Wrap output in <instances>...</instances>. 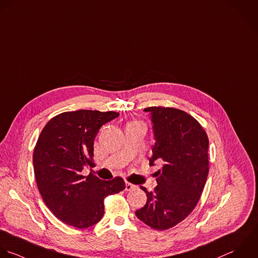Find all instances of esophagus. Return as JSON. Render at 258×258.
<instances>
[{"label": "esophagus", "mask_w": 258, "mask_h": 258, "mask_svg": "<svg viewBox=\"0 0 258 258\" xmlns=\"http://www.w3.org/2000/svg\"><path fill=\"white\" fill-rule=\"evenodd\" d=\"M135 188H136V185H134V184H132V183H128V182L125 183V190H126V191H132V190L135 189Z\"/></svg>", "instance_id": "esophagus-1"}]
</instances>
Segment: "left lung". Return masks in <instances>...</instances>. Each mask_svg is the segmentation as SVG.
Wrapping results in <instances>:
<instances>
[{
    "label": "left lung",
    "mask_w": 258,
    "mask_h": 258,
    "mask_svg": "<svg viewBox=\"0 0 258 258\" xmlns=\"http://www.w3.org/2000/svg\"><path fill=\"white\" fill-rule=\"evenodd\" d=\"M151 113L155 146L150 165L161 163L155 175L157 187L147 194L146 205L136 211L137 217L148 226L166 230L183 221L196 207L209 173L207 134L187 112L152 106Z\"/></svg>",
    "instance_id": "obj_1"
}]
</instances>
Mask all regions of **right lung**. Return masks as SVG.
<instances>
[{"label":"right lung","instance_id":"1","mask_svg":"<svg viewBox=\"0 0 258 258\" xmlns=\"http://www.w3.org/2000/svg\"><path fill=\"white\" fill-rule=\"evenodd\" d=\"M118 112L80 109L51 118L33 153L39 192L50 211L67 225L84 229L99 222L106 196L125 188L122 178L103 181L81 175L93 158V142L100 127Z\"/></svg>","mask_w":258,"mask_h":258}]
</instances>
